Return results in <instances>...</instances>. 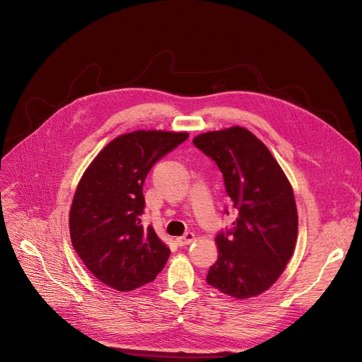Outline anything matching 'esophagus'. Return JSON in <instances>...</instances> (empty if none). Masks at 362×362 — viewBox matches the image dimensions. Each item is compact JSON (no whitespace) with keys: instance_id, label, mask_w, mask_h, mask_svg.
<instances>
[{"instance_id":"34e87169","label":"esophagus","mask_w":362,"mask_h":362,"mask_svg":"<svg viewBox=\"0 0 362 362\" xmlns=\"http://www.w3.org/2000/svg\"><path fill=\"white\" fill-rule=\"evenodd\" d=\"M194 240H195L194 233H187V234H184L182 237L177 238V240H175V243H177V245L184 247V245H189L191 243H194Z\"/></svg>"}]
</instances>
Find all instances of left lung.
I'll return each instance as SVG.
<instances>
[{
    "instance_id": "left-lung-1",
    "label": "left lung",
    "mask_w": 362,
    "mask_h": 362,
    "mask_svg": "<svg viewBox=\"0 0 362 362\" xmlns=\"http://www.w3.org/2000/svg\"><path fill=\"white\" fill-rule=\"evenodd\" d=\"M192 142L218 165L238 211L231 231L215 237L218 259L206 282L237 300L257 297L275 284L297 244L291 182L265 144L244 127L208 131Z\"/></svg>"
}]
</instances>
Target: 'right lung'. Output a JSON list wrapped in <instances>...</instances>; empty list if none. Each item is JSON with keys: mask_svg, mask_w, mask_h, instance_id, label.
Wrapping results in <instances>:
<instances>
[{"mask_svg": "<svg viewBox=\"0 0 362 362\" xmlns=\"http://www.w3.org/2000/svg\"><path fill=\"white\" fill-rule=\"evenodd\" d=\"M187 131L138 129L118 135L84 171L69 209L71 243L103 284L125 293L156 279L170 248L144 228L142 184L153 165L188 138Z\"/></svg>", "mask_w": 362, "mask_h": 362, "instance_id": "obj_1", "label": "right lung"}]
</instances>
